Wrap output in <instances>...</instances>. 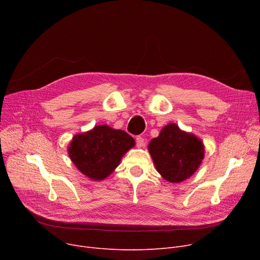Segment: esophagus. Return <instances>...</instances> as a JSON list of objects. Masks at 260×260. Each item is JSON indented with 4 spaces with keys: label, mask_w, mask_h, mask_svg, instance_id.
<instances>
[{
    "label": "esophagus",
    "mask_w": 260,
    "mask_h": 260,
    "mask_svg": "<svg viewBox=\"0 0 260 260\" xmlns=\"http://www.w3.org/2000/svg\"><path fill=\"white\" fill-rule=\"evenodd\" d=\"M136 143H137L138 147H142L144 145V139L141 137V136H138V137L136 138Z\"/></svg>",
    "instance_id": "obj_1"
}]
</instances>
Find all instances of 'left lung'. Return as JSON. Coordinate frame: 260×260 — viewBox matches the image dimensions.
Masks as SVG:
<instances>
[{"label": "left lung", "instance_id": "obj_1", "mask_svg": "<svg viewBox=\"0 0 260 260\" xmlns=\"http://www.w3.org/2000/svg\"><path fill=\"white\" fill-rule=\"evenodd\" d=\"M157 172L166 180L179 183L189 178L204 158V146L195 135L181 131L175 123L163 127L148 144Z\"/></svg>", "mask_w": 260, "mask_h": 260}]
</instances>
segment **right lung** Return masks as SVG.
Wrapping results in <instances>:
<instances>
[{
    "label": "right lung",
    "mask_w": 260,
    "mask_h": 260,
    "mask_svg": "<svg viewBox=\"0 0 260 260\" xmlns=\"http://www.w3.org/2000/svg\"><path fill=\"white\" fill-rule=\"evenodd\" d=\"M135 140L126 132L108 125H97L78 134L68 146V155L77 169L92 180H103L111 175Z\"/></svg>",
    "instance_id": "add662e5"
}]
</instances>
